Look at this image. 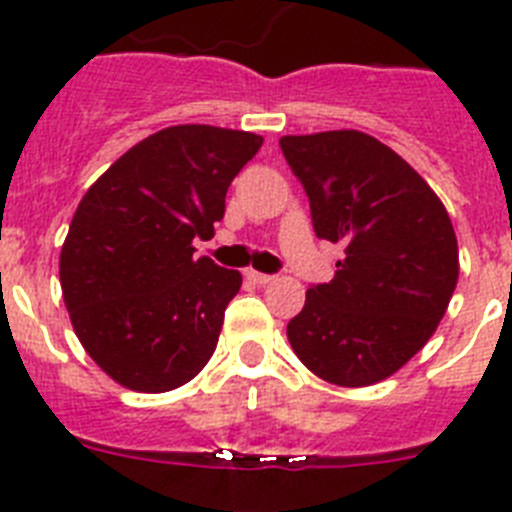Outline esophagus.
Wrapping results in <instances>:
<instances>
[{
    "label": "esophagus",
    "mask_w": 512,
    "mask_h": 512,
    "mask_svg": "<svg viewBox=\"0 0 512 512\" xmlns=\"http://www.w3.org/2000/svg\"><path fill=\"white\" fill-rule=\"evenodd\" d=\"M246 279H248V282H253V284H259V287H264V284H269L274 277H271V274H261V271L248 269Z\"/></svg>",
    "instance_id": "1"
}]
</instances>
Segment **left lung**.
<instances>
[{
	"mask_svg": "<svg viewBox=\"0 0 512 512\" xmlns=\"http://www.w3.org/2000/svg\"><path fill=\"white\" fill-rule=\"evenodd\" d=\"M315 235L341 243L336 277L307 289L287 338L302 364L341 387L382 382L438 328L459 279L449 212L423 176L359 130L284 135Z\"/></svg>",
	"mask_w": 512,
	"mask_h": 512,
	"instance_id": "1",
	"label": "left lung"
}]
</instances>
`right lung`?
Returning <instances> with one entry per match:
<instances>
[{
	"label": "right lung",
	"mask_w": 512,
	"mask_h": 512,
	"mask_svg": "<svg viewBox=\"0 0 512 512\" xmlns=\"http://www.w3.org/2000/svg\"><path fill=\"white\" fill-rule=\"evenodd\" d=\"M264 138L174 125L140 140L89 187L61 248L76 336L117 384L169 392L202 372L241 274L202 256L194 235L223 220L225 194Z\"/></svg>",
	"instance_id": "add662e5"
}]
</instances>
